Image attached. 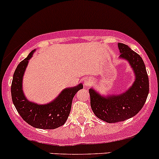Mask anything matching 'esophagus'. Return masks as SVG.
I'll return each instance as SVG.
<instances>
[{"instance_id": "34e87169", "label": "esophagus", "mask_w": 159, "mask_h": 159, "mask_svg": "<svg viewBox=\"0 0 159 159\" xmlns=\"http://www.w3.org/2000/svg\"><path fill=\"white\" fill-rule=\"evenodd\" d=\"M91 84V80L90 79V78H85V79L84 80V85L85 86V87H88V86H89Z\"/></svg>"}]
</instances>
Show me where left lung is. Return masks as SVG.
<instances>
[{"label":"left lung","instance_id":"8db88e82","mask_svg":"<svg viewBox=\"0 0 159 159\" xmlns=\"http://www.w3.org/2000/svg\"><path fill=\"white\" fill-rule=\"evenodd\" d=\"M119 58L128 61L135 76L134 83L125 92L103 96L93 88L89 89L91 107L94 115L104 121L115 123L125 121L142 108L149 91L148 77L145 63L139 54L128 45L118 44Z\"/></svg>","mask_w":159,"mask_h":159}]
</instances>
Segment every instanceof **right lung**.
<instances>
[{
	"mask_svg": "<svg viewBox=\"0 0 159 159\" xmlns=\"http://www.w3.org/2000/svg\"><path fill=\"white\" fill-rule=\"evenodd\" d=\"M34 50L26 58L19 63L13 75L11 97L16 109L22 118L32 127L41 129H54L63 125L69 115L73 98L83 84L65 89L55 99L45 105L31 102L23 91V77Z\"/></svg>",
	"mask_w": 159,
	"mask_h": 159,
	"instance_id": "add662e5",
	"label": "right lung"
}]
</instances>
